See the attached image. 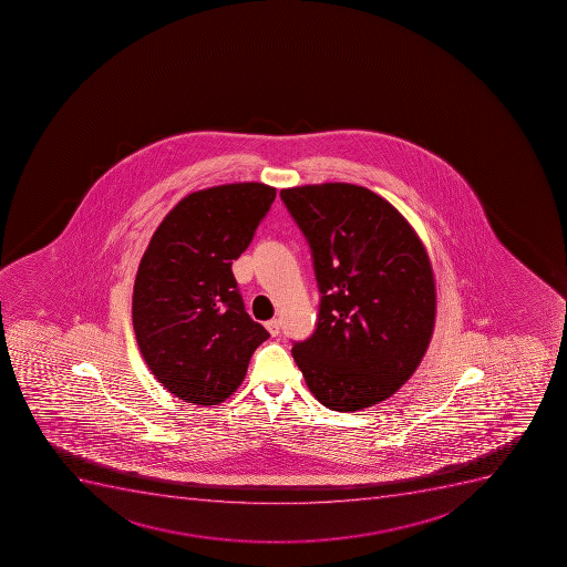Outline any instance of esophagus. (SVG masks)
<instances>
[{"label":"esophagus","instance_id":"1","mask_svg":"<svg viewBox=\"0 0 567 567\" xmlns=\"http://www.w3.org/2000/svg\"><path fill=\"white\" fill-rule=\"evenodd\" d=\"M267 330L271 332V336L280 334V321L278 320H269L266 323Z\"/></svg>","mask_w":567,"mask_h":567}]
</instances>
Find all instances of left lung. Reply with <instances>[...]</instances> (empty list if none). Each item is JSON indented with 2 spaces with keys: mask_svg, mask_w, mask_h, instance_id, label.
<instances>
[{
  "mask_svg": "<svg viewBox=\"0 0 567 567\" xmlns=\"http://www.w3.org/2000/svg\"><path fill=\"white\" fill-rule=\"evenodd\" d=\"M310 247L320 307L292 358L327 409L354 412L398 392L429 349L435 286L429 255L392 204L367 187L281 189Z\"/></svg>",
  "mask_w": 567,
  "mask_h": 567,
  "instance_id": "1",
  "label": "left lung"
}]
</instances>
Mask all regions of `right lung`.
Instances as JSON below:
<instances>
[{"mask_svg":"<svg viewBox=\"0 0 567 567\" xmlns=\"http://www.w3.org/2000/svg\"><path fill=\"white\" fill-rule=\"evenodd\" d=\"M260 183L226 184L183 198L153 233L133 287L135 338L152 374L187 403H221L269 338L247 315L233 260L275 203Z\"/></svg>","mask_w":567,"mask_h":567,"instance_id":"right-lung-1","label":"right lung"}]
</instances>
